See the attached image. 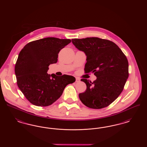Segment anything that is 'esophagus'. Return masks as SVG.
<instances>
[{"label":"esophagus","mask_w":147,"mask_h":147,"mask_svg":"<svg viewBox=\"0 0 147 147\" xmlns=\"http://www.w3.org/2000/svg\"><path fill=\"white\" fill-rule=\"evenodd\" d=\"M80 82V79L78 78H76V82Z\"/></svg>","instance_id":"obj_1"}]
</instances>
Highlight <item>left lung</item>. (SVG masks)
I'll list each match as a JSON object with an SVG mask.
<instances>
[{"instance_id": "1", "label": "left lung", "mask_w": 147, "mask_h": 147, "mask_svg": "<svg viewBox=\"0 0 147 147\" xmlns=\"http://www.w3.org/2000/svg\"><path fill=\"white\" fill-rule=\"evenodd\" d=\"M71 41L87 56L85 73L92 72L97 77L93 82L81 79L86 85V89L79 94L80 101L94 109L108 106L123 91L129 76L126 56L117 45L108 40L87 37Z\"/></svg>"}]
</instances>
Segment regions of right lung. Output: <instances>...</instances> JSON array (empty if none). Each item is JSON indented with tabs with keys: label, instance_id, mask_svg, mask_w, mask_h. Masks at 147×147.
I'll list each match as a JSON object with an SVG mask.
<instances>
[{
	"label": "right lung",
	"instance_id": "add662e5",
	"mask_svg": "<svg viewBox=\"0 0 147 147\" xmlns=\"http://www.w3.org/2000/svg\"><path fill=\"white\" fill-rule=\"evenodd\" d=\"M70 39L47 37L26 44L20 52L15 66L16 83L25 98L33 105L48 106L61 97L68 84L76 81L71 76L47 73L56 63L59 51Z\"/></svg>",
	"mask_w": 147,
	"mask_h": 147
}]
</instances>
